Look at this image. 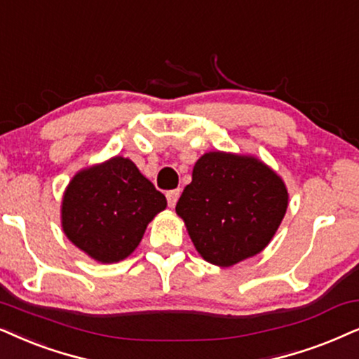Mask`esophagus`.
<instances>
[{"mask_svg": "<svg viewBox=\"0 0 359 359\" xmlns=\"http://www.w3.org/2000/svg\"><path fill=\"white\" fill-rule=\"evenodd\" d=\"M178 198H180V189L168 191V193H166V199H168V206L170 208H175L176 203H178Z\"/></svg>", "mask_w": 359, "mask_h": 359, "instance_id": "obj_1", "label": "esophagus"}]
</instances>
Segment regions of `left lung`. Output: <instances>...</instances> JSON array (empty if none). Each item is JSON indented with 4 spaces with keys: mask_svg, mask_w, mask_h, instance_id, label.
Here are the masks:
<instances>
[{
    "mask_svg": "<svg viewBox=\"0 0 359 359\" xmlns=\"http://www.w3.org/2000/svg\"><path fill=\"white\" fill-rule=\"evenodd\" d=\"M287 206L285 183L259 158L208 151L194 165L176 214L206 262L231 267L267 248Z\"/></svg>",
    "mask_w": 359,
    "mask_h": 359,
    "instance_id": "1",
    "label": "left lung"
}]
</instances>
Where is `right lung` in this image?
<instances>
[{
  "mask_svg": "<svg viewBox=\"0 0 359 359\" xmlns=\"http://www.w3.org/2000/svg\"><path fill=\"white\" fill-rule=\"evenodd\" d=\"M166 208V198L137 165L114 156L88 166L69 181L60 206L64 234L88 257L102 264L127 259L147 226Z\"/></svg>",
  "mask_w": 359,
  "mask_h": 359,
  "instance_id": "obj_1",
  "label": "right lung"
}]
</instances>
